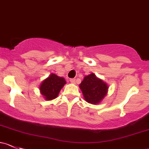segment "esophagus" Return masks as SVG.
<instances>
[{
	"label": "esophagus",
	"instance_id": "1",
	"mask_svg": "<svg viewBox=\"0 0 149 149\" xmlns=\"http://www.w3.org/2000/svg\"><path fill=\"white\" fill-rule=\"evenodd\" d=\"M70 83H71V84H76V79H71L70 80Z\"/></svg>",
	"mask_w": 149,
	"mask_h": 149
}]
</instances>
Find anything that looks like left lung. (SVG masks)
I'll return each mask as SVG.
<instances>
[{"label": "left lung", "mask_w": 149, "mask_h": 149, "mask_svg": "<svg viewBox=\"0 0 149 149\" xmlns=\"http://www.w3.org/2000/svg\"><path fill=\"white\" fill-rule=\"evenodd\" d=\"M84 98L86 102L98 104L107 95L109 86L104 81L93 73L86 76L79 85Z\"/></svg>", "instance_id": "obj_1"}]
</instances>
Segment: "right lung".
<instances>
[{
    "label": "right lung",
    "mask_w": 149,
    "mask_h": 149,
    "mask_svg": "<svg viewBox=\"0 0 149 149\" xmlns=\"http://www.w3.org/2000/svg\"><path fill=\"white\" fill-rule=\"evenodd\" d=\"M65 84L66 81L64 78L51 73L48 78L40 83L39 89L45 100L51 101L57 98L59 92Z\"/></svg>",
    "instance_id": "right-lung-1"
}]
</instances>
